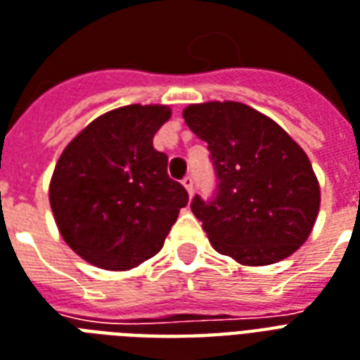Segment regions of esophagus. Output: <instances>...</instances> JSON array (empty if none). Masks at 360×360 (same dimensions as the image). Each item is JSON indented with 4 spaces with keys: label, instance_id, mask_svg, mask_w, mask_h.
<instances>
[{
    "label": "esophagus",
    "instance_id": "obj_1",
    "mask_svg": "<svg viewBox=\"0 0 360 360\" xmlns=\"http://www.w3.org/2000/svg\"><path fill=\"white\" fill-rule=\"evenodd\" d=\"M181 183H183V186H185L188 194H192V192H194V179H192L191 175H186L185 179L181 181Z\"/></svg>",
    "mask_w": 360,
    "mask_h": 360
}]
</instances>
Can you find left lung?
<instances>
[{
    "mask_svg": "<svg viewBox=\"0 0 360 360\" xmlns=\"http://www.w3.org/2000/svg\"><path fill=\"white\" fill-rule=\"evenodd\" d=\"M207 143L217 175L213 200L196 194L191 210L211 245L236 262L266 266L308 240L321 191L308 155L287 131L240 101H207L183 111Z\"/></svg>",
    "mask_w": 360,
    "mask_h": 360,
    "instance_id": "1",
    "label": "left lung"
}]
</instances>
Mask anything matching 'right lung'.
<instances>
[{"label":"right lung","instance_id":"right-lung-1","mask_svg":"<svg viewBox=\"0 0 360 360\" xmlns=\"http://www.w3.org/2000/svg\"><path fill=\"white\" fill-rule=\"evenodd\" d=\"M172 117L166 105L119 107L92 120L64 149L49 200L65 243L103 270H131L164 245L188 202L169 179L168 156L153 137Z\"/></svg>","mask_w":360,"mask_h":360}]
</instances>
